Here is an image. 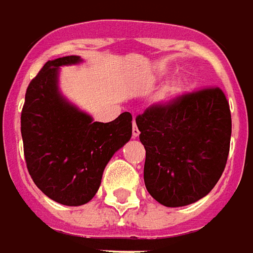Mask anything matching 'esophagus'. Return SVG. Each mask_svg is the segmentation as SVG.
<instances>
[{
  "instance_id": "1",
  "label": "esophagus",
  "mask_w": 253,
  "mask_h": 253,
  "mask_svg": "<svg viewBox=\"0 0 253 253\" xmlns=\"http://www.w3.org/2000/svg\"><path fill=\"white\" fill-rule=\"evenodd\" d=\"M139 134H140L139 128H137V125H136V121H133V128H132V136H133L134 139H136V137H139Z\"/></svg>"
}]
</instances>
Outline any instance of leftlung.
<instances>
[{
	"label": "left lung",
	"mask_w": 253,
	"mask_h": 253,
	"mask_svg": "<svg viewBox=\"0 0 253 253\" xmlns=\"http://www.w3.org/2000/svg\"><path fill=\"white\" fill-rule=\"evenodd\" d=\"M145 148L144 183L159 204L178 208L209 194L224 172L232 119L220 87L151 105L136 117Z\"/></svg>",
	"instance_id": "1"
}]
</instances>
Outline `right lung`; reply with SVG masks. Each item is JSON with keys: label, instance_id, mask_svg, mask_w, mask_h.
Returning <instances> with one entry per match:
<instances>
[{"label": "right lung", "instance_id": "add662e5", "mask_svg": "<svg viewBox=\"0 0 253 253\" xmlns=\"http://www.w3.org/2000/svg\"><path fill=\"white\" fill-rule=\"evenodd\" d=\"M79 62L75 55L48 60L31 81L21 112L29 175L47 197L67 206L93 198L110 158L132 136L129 112L97 123L60 95L59 67Z\"/></svg>", "mask_w": 253, "mask_h": 253}]
</instances>
